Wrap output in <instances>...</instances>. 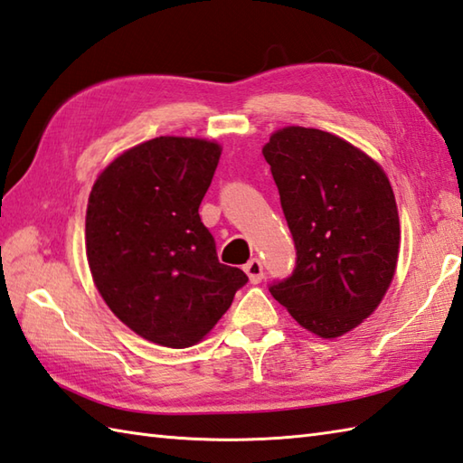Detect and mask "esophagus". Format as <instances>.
<instances>
[{"label":"esophagus","mask_w":463,"mask_h":463,"mask_svg":"<svg viewBox=\"0 0 463 463\" xmlns=\"http://www.w3.org/2000/svg\"><path fill=\"white\" fill-rule=\"evenodd\" d=\"M244 273L249 275V279H250V283H252V285L260 283L262 277H265V270H262V262H260V259H250V260L247 262V265H244Z\"/></svg>","instance_id":"34e87169"}]
</instances>
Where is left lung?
I'll list each match as a JSON object with an SVG mask.
<instances>
[{
  "label": "left lung",
  "mask_w": 463,
  "mask_h": 463,
  "mask_svg": "<svg viewBox=\"0 0 463 463\" xmlns=\"http://www.w3.org/2000/svg\"><path fill=\"white\" fill-rule=\"evenodd\" d=\"M297 260L269 291L323 339L377 309L400 252V216L382 166L339 136L288 126L262 148Z\"/></svg>",
  "instance_id": "left-lung-1"
}]
</instances>
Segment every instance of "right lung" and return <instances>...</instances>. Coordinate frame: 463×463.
Returning <instances> with one entry per match:
<instances>
[{
  "instance_id": "right-lung-1",
  "label": "right lung",
  "mask_w": 463,
  "mask_h": 463,
  "mask_svg": "<svg viewBox=\"0 0 463 463\" xmlns=\"http://www.w3.org/2000/svg\"><path fill=\"white\" fill-rule=\"evenodd\" d=\"M221 146L160 136L120 154L90 193L86 255L99 295L158 345L201 341L249 277L216 257L198 214Z\"/></svg>"
}]
</instances>
